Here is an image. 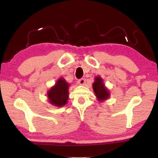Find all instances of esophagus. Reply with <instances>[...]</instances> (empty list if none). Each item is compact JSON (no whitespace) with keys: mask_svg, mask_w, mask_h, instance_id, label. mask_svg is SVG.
<instances>
[{"mask_svg":"<svg viewBox=\"0 0 158 158\" xmlns=\"http://www.w3.org/2000/svg\"><path fill=\"white\" fill-rule=\"evenodd\" d=\"M77 83H78V84H79V85H84L85 83V79H81L79 80Z\"/></svg>","mask_w":158,"mask_h":158,"instance_id":"1","label":"esophagus"}]
</instances>
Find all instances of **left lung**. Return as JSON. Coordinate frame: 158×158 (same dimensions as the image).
<instances>
[{
	"instance_id": "1",
	"label": "left lung",
	"mask_w": 158,
	"mask_h": 158,
	"mask_svg": "<svg viewBox=\"0 0 158 158\" xmlns=\"http://www.w3.org/2000/svg\"><path fill=\"white\" fill-rule=\"evenodd\" d=\"M93 89L99 101H104L109 98V92L105 87L103 80L100 77H96L93 84Z\"/></svg>"
}]
</instances>
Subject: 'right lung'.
I'll use <instances>...</instances> for the list:
<instances>
[{"label":"right lung","mask_w":158,"mask_h":158,"mask_svg":"<svg viewBox=\"0 0 158 158\" xmlns=\"http://www.w3.org/2000/svg\"><path fill=\"white\" fill-rule=\"evenodd\" d=\"M69 84L63 78L58 79L55 85L47 92L49 103L58 107L65 105L69 97Z\"/></svg>","instance_id":"add662e5"}]
</instances>
